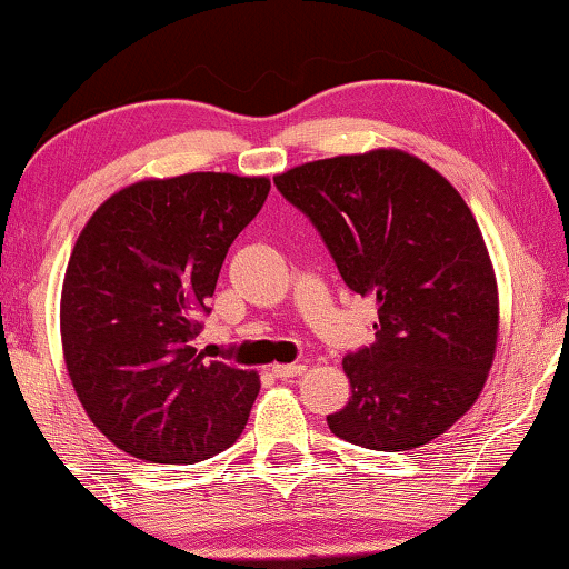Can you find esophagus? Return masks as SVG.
<instances>
[{
    "label": "esophagus",
    "instance_id": "1",
    "mask_svg": "<svg viewBox=\"0 0 569 569\" xmlns=\"http://www.w3.org/2000/svg\"><path fill=\"white\" fill-rule=\"evenodd\" d=\"M306 370H308V365H271V376H277V378H282V380L298 378Z\"/></svg>",
    "mask_w": 569,
    "mask_h": 569
}]
</instances>
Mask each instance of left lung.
<instances>
[{"label": "left lung", "instance_id": "8db88e82", "mask_svg": "<svg viewBox=\"0 0 569 569\" xmlns=\"http://www.w3.org/2000/svg\"><path fill=\"white\" fill-rule=\"evenodd\" d=\"M321 232L349 290L376 298V341L345 357L337 438L411 450L473 407L492 368L500 302L471 209L438 170L401 150L313 160L274 176Z\"/></svg>", "mask_w": 569, "mask_h": 569}]
</instances>
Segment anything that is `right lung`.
<instances>
[{
	"instance_id": "right-lung-1",
	"label": "right lung",
	"mask_w": 569,
	"mask_h": 569,
	"mask_svg": "<svg viewBox=\"0 0 569 569\" xmlns=\"http://www.w3.org/2000/svg\"><path fill=\"white\" fill-rule=\"evenodd\" d=\"M269 178H147L100 204L61 287L64 362L92 425L123 453L197 463L240 438L259 376L204 362L193 339L232 240Z\"/></svg>"
}]
</instances>
